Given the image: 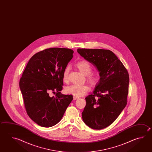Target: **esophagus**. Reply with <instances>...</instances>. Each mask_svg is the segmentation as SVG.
Returning a JSON list of instances; mask_svg holds the SVG:
<instances>
[{
  "instance_id": "34e87169",
  "label": "esophagus",
  "mask_w": 152,
  "mask_h": 152,
  "mask_svg": "<svg viewBox=\"0 0 152 152\" xmlns=\"http://www.w3.org/2000/svg\"><path fill=\"white\" fill-rule=\"evenodd\" d=\"M78 98H79V97H78L77 96H73V99H74V100H76V99H77Z\"/></svg>"
}]
</instances>
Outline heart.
<instances>
[{"mask_svg": "<svg viewBox=\"0 0 152 152\" xmlns=\"http://www.w3.org/2000/svg\"><path fill=\"white\" fill-rule=\"evenodd\" d=\"M76 66L82 73L86 75L88 80L90 83L95 84L97 82L98 77L96 75L91 74V66L88 62L86 61H82L76 63ZM69 70V66H66L63 72V80L64 82H66L68 80ZM89 86L86 84H72L66 87L64 91L67 94L74 95L75 96H82L89 91Z\"/></svg>", "mask_w": 152, "mask_h": 152, "instance_id": "1", "label": "heart"}]
</instances>
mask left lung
<instances>
[{
    "label": "left lung",
    "instance_id": "8db88e82",
    "mask_svg": "<svg viewBox=\"0 0 152 152\" xmlns=\"http://www.w3.org/2000/svg\"><path fill=\"white\" fill-rule=\"evenodd\" d=\"M77 51L95 66L100 76L93 94L86 98L83 121L94 129H105L115 121L127 104L129 73L110 50L79 48Z\"/></svg>",
    "mask_w": 152,
    "mask_h": 152
}]
</instances>
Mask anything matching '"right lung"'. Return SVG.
I'll return each instance as SVG.
<instances>
[{"label":"right lung","instance_id":"add662e5","mask_svg":"<svg viewBox=\"0 0 152 152\" xmlns=\"http://www.w3.org/2000/svg\"><path fill=\"white\" fill-rule=\"evenodd\" d=\"M70 49H46L34 55L26 66L19 86L27 115L43 127L57 124L73 99L72 95H63V73L73 57ZM56 91L54 98L48 92Z\"/></svg>","mask_w":152,"mask_h":152}]
</instances>
